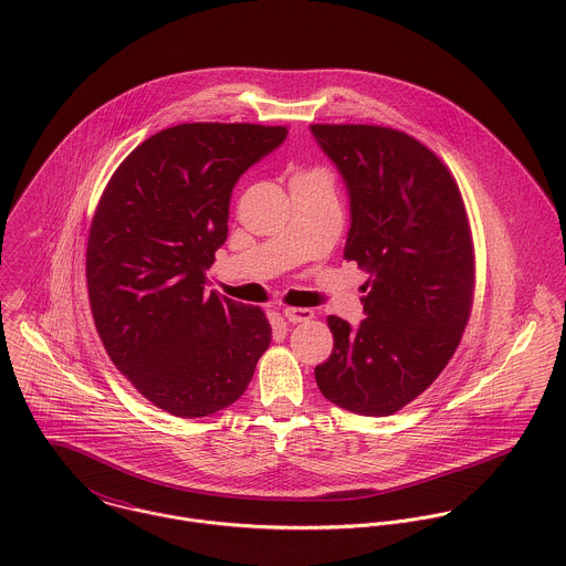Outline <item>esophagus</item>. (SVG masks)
Here are the masks:
<instances>
[{"label": "esophagus", "instance_id": "esophagus-1", "mask_svg": "<svg viewBox=\"0 0 566 566\" xmlns=\"http://www.w3.org/2000/svg\"><path fill=\"white\" fill-rule=\"evenodd\" d=\"M283 316H285V321H290V323H307V321L314 318V312L307 310V307H285V310H283Z\"/></svg>", "mask_w": 566, "mask_h": 566}]
</instances>
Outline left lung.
<instances>
[{"instance_id": "left-lung-1", "label": "left lung", "mask_w": 566, "mask_h": 566, "mask_svg": "<svg viewBox=\"0 0 566 566\" xmlns=\"http://www.w3.org/2000/svg\"><path fill=\"white\" fill-rule=\"evenodd\" d=\"M310 128L348 189L344 256L370 274L359 326L326 318L333 353L316 384L353 413L390 416L436 381L469 323L475 254L464 200L444 163L401 130Z\"/></svg>"}]
</instances>
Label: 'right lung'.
<instances>
[{
    "label": "right lung",
    "instance_id": "add662e5",
    "mask_svg": "<svg viewBox=\"0 0 566 566\" xmlns=\"http://www.w3.org/2000/svg\"><path fill=\"white\" fill-rule=\"evenodd\" d=\"M285 126L180 124L137 146L111 176L86 243L99 339L150 403L200 418L235 403L272 328L259 307L207 292L243 171Z\"/></svg>",
    "mask_w": 566,
    "mask_h": 566
}]
</instances>
